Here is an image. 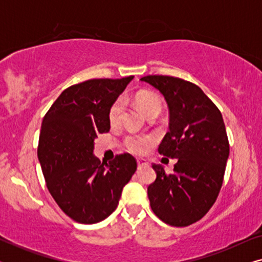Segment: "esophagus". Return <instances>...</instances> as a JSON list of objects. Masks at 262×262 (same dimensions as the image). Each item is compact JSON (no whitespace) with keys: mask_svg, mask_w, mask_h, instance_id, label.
I'll use <instances>...</instances> for the list:
<instances>
[{"mask_svg":"<svg viewBox=\"0 0 262 262\" xmlns=\"http://www.w3.org/2000/svg\"><path fill=\"white\" fill-rule=\"evenodd\" d=\"M137 164H138V168H141L143 166H146V164H148V162H146V160H144V159H138L137 160Z\"/></svg>","mask_w":262,"mask_h":262,"instance_id":"1","label":"esophagus"}]
</instances>
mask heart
I'll return each mask as SVG.
<instances>
[{"mask_svg":"<svg viewBox=\"0 0 262 262\" xmlns=\"http://www.w3.org/2000/svg\"><path fill=\"white\" fill-rule=\"evenodd\" d=\"M136 105L141 110V112L144 114L146 118L157 117L162 112V102L159 99V96L150 92H139L135 98ZM125 108V100L124 98L117 99L112 103L108 111V119L111 124H117L120 120L121 114ZM126 146L131 152L134 154H143L145 149L151 144V138L148 137H139V136H130L126 138Z\"/></svg>","mask_w":262,"mask_h":262,"instance_id":"heart-1","label":"heart"}]
</instances>
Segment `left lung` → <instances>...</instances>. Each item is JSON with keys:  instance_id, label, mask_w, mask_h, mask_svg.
I'll return each mask as SVG.
<instances>
[{"instance_id": "obj_1", "label": "left lung", "mask_w": 262, "mask_h": 262, "mask_svg": "<svg viewBox=\"0 0 262 262\" xmlns=\"http://www.w3.org/2000/svg\"><path fill=\"white\" fill-rule=\"evenodd\" d=\"M157 89L169 110V131L161 155L178 159L170 174L152 164L156 180L148 196L154 213L173 227H187L207 213L223 184L229 142L223 117L198 85L171 76L142 77Z\"/></svg>"}]
</instances>
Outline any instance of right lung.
<instances>
[{
    "instance_id": "right-lung-1",
    "label": "right lung",
    "mask_w": 262,
    "mask_h": 262,
    "mask_svg": "<svg viewBox=\"0 0 262 262\" xmlns=\"http://www.w3.org/2000/svg\"><path fill=\"white\" fill-rule=\"evenodd\" d=\"M132 78L71 85L42 119L38 159L46 186L64 213L78 223L94 224L108 217L137 169L130 154L108 163L94 155L95 138L110 131V107Z\"/></svg>"
}]
</instances>
